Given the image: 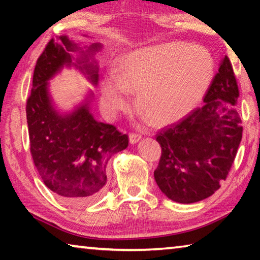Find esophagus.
<instances>
[{
    "label": "esophagus",
    "instance_id": "obj_1",
    "mask_svg": "<svg viewBox=\"0 0 260 260\" xmlns=\"http://www.w3.org/2000/svg\"><path fill=\"white\" fill-rule=\"evenodd\" d=\"M142 138V135L139 134V133H131L129 134V142L132 144H134L136 142H139V141Z\"/></svg>",
    "mask_w": 260,
    "mask_h": 260
}]
</instances>
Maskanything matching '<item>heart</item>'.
<instances>
[{"mask_svg": "<svg viewBox=\"0 0 260 260\" xmlns=\"http://www.w3.org/2000/svg\"><path fill=\"white\" fill-rule=\"evenodd\" d=\"M213 73V58L203 47L173 42L143 48L125 56L120 74L104 78L101 104L113 116L126 105L129 90L138 91L136 107L149 121L172 124L199 105Z\"/></svg>", "mask_w": 260, "mask_h": 260, "instance_id": "obj_1", "label": "heart"}]
</instances>
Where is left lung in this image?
Segmentation results:
<instances>
[{
	"label": "left lung",
	"mask_w": 260,
	"mask_h": 260,
	"mask_svg": "<svg viewBox=\"0 0 260 260\" xmlns=\"http://www.w3.org/2000/svg\"><path fill=\"white\" fill-rule=\"evenodd\" d=\"M237 99L236 78L225 56L204 96L203 107L158 132L161 156L153 175L170 200L183 204L200 202L226 180L243 132L235 109Z\"/></svg>",
	"instance_id": "8db88e82"
}]
</instances>
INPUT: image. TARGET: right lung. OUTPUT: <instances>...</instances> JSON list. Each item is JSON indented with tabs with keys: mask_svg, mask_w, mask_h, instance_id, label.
<instances>
[{
	"mask_svg": "<svg viewBox=\"0 0 260 260\" xmlns=\"http://www.w3.org/2000/svg\"><path fill=\"white\" fill-rule=\"evenodd\" d=\"M100 43H91L73 61L76 43L61 35L48 42L33 73V88L26 102L30 155L43 183L70 205L89 204L99 199L107 182V164L128 146V135L94 119L89 101L71 113L55 110L48 90L50 79L64 67L80 69L96 85L99 67L90 61Z\"/></svg>",
	"mask_w": 260,
	"mask_h": 260,
	"instance_id": "add662e5",
	"label": "right lung"
}]
</instances>
